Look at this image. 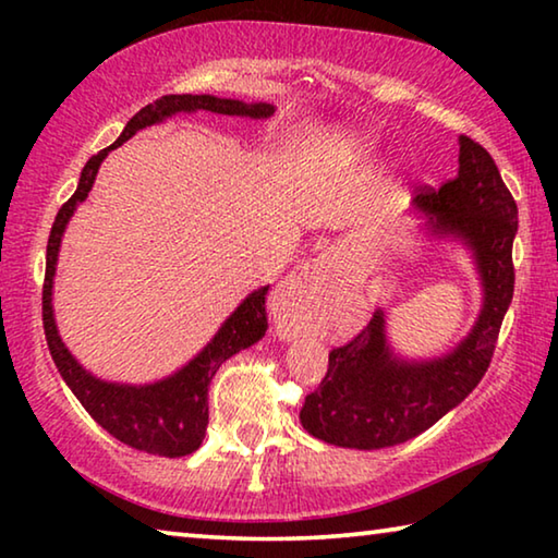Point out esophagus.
<instances>
[{
	"label": "esophagus",
	"instance_id": "obj_1",
	"mask_svg": "<svg viewBox=\"0 0 558 558\" xmlns=\"http://www.w3.org/2000/svg\"><path fill=\"white\" fill-rule=\"evenodd\" d=\"M332 268V256L323 253V256L307 260L305 266L292 270L272 292L270 313L276 317L278 335L282 339H290L300 332L302 315L307 313L313 300H317L319 292L325 290Z\"/></svg>",
	"mask_w": 558,
	"mask_h": 558
}]
</instances>
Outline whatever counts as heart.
<instances>
[{"mask_svg":"<svg viewBox=\"0 0 558 558\" xmlns=\"http://www.w3.org/2000/svg\"><path fill=\"white\" fill-rule=\"evenodd\" d=\"M354 147H356V149H366V145H364V140H356V143H354Z\"/></svg>","mask_w":558,"mask_h":558,"instance_id":"b5f03b06","label":"heart"}]
</instances>
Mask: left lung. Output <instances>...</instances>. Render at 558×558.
Here are the masks:
<instances>
[{"label":"left lung","instance_id":"obj_1","mask_svg":"<svg viewBox=\"0 0 558 558\" xmlns=\"http://www.w3.org/2000/svg\"><path fill=\"white\" fill-rule=\"evenodd\" d=\"M458 174L413 196L426 233L460 241L472 253L483 310L465 339L436 359H403L386 337L379 307L352 342L329 352L323 384L305 396L300 423L310 436L339 448L379 450L428 430L483 379L499 327L514 295L512 243L517 204L495 159L460 135Z\"/></svg>","mask_w":558,"mask_h":558}]
</instances>
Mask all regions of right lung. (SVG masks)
<instances>
[{
  "label": "right lung",
  "mask_w": 558,
  "mask_h": 558,
  "mask_svg": "<svg viewBox=\"0 0 558 558\" xmlns=\"http://www.w3.org/2000/svg\"><path fill=\"white\" fill-rule=\"evenodd\" d=\"M196 110L216 112V116H241L251 120H266L276 112L270 102H243L233 98L192 96V93H186V96H162L159 100L149 102V106L130 118L116 143L88 159L73 196L56 214L49 245H46L41 307L46 342H49L56 369L61 372L63 381L69 384V389L81 401L83 409L90 413V418L106 428L112 438H118L120 442H125V446L135 450L162 458H182L202 446L206 426H209V401H206V396H209V384L214 374L219 372V366L226 359L239 354L241 349L256 344L266 335L268 286L253 290L219 327V332L214 335L211 342L192 362H186L182 369H177L172 376H165L159 381L135 386L98 379L88 369H83L78 359L69 352L53 317V276L65 226H69L78 204L88 199V192L93 189V182H96L98 169L110 149L128 143L135 132L157 125V122L172 118L177 112Z\"/></svg>",
  "instance_id": "obj_1"
}]
</instances>
